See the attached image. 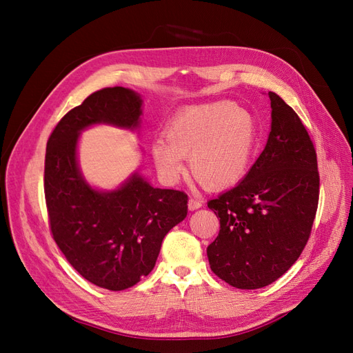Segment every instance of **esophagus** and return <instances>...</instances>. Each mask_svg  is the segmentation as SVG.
Masks as SVG:
<instances>
[{"label":"esophagus","mask_w":353,"mask_h":353,"mask_svg":"<svg viewBox=\"0 0 353 353\" xmlns=\"http://www.w3.org/2000/svg\"><path fill=\"white\" fill-rule=\"evenodd\" d=\"M201 206H203V201H201V200L193 199V197L188 199V209H190V210H197V209H200Z\"/></svg>","instance_id":"1"}]
</instances>
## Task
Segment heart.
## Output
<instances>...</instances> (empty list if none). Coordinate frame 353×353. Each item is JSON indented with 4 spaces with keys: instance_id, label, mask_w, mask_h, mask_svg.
Returning a JSON list of instances; mask_svg holds the SVG:
<instances>
[{
    "instance_id": "b5f03b06",
    "label": "heart",
    "mask_w": 353,
    "mask_h": 353,
    "mask_svg": "<svg viewBox=\"0 0 353 353\" xmlns=\"http://www.w3.org/2000/svg\"><path fill=\"white\" fill-rule=\"evenodd\" d=\"M258 130L253 116L231 101L188 108L170 121L165 138L152 143L154 165L168 183L191 172L201 185L223 190L245 176L253 162Z\"/></svg>"
}]
</instances>
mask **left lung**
Segmentation results:
<instances>
[{"mask_svg":"<svg viewBox=\"0 0 353 353\" xmlns=\"http://www.w3.org/2000/svg\"><path fill=\"white\" fill-rule=\"evenodd\" d=\"M271 131L241 183L208 203L219 218L208 245L210 270L253 290L279 280L301 256L319 196L316 153L296 112L270 91Z\"/></svg>","mask_w":353,"mask_h":353,"instance_id":"1","label":"left lung"}]
</instances>
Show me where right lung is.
<instances>
[{
  "instance_id": "obj_1",
  "label": "right lung",
  "mask_w": 353,
  "mask_h": 353,
  "mask_svg": "<svg viewBox=\"0 0 353 353\" xmlns=\"http://www.w3.org/2000/svg\"><path fill=\"white\" fill-rule=\"evenodd\" d=\"M141 95L123 87L91 94L50 135L44 190L59 249L85 280L119 292L154 268L166 234L187 216V194L154 188L138 170L113 190L92 187L79 168L82 131L112 125L137 131Z\"/></svg>"
}]
</instances>
